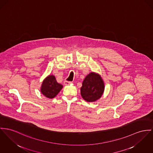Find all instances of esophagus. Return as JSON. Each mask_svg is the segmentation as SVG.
Returning <instances> with one entry per match:
<instances>
[{
  "instance_id": "34e87169",
  "label": "esophagus",
  "mask_w": 153,
  "mask_h": 153,
  "mask_svg": "<svg viewBox=\"0 0 153 153\" xmlns=\"http://www.w3.org/2000/svg\"><path fill=\"white\" fill-rule=\"evenodd\" d=\"M71 83V82H68L67 81H65L64 82V84L65 85H70Z\"/></svg>"
}]
</instances>
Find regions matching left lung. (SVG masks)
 Segmentation results:
<instances>
[{
  "instance_id": "left-lung-1",
  "label": "left lung",
  "mask_w": 153,
  "mask_h": 153,
  "mask_svg": "<svg viewBox=\"0 0 153 153\" xmlns=\"http://www.w3.org/2000/svg\"><path fill=\"white\" fill-rule=\"evenodd\" d=\"M104 83L98 73L91 72L87 75L81 88L82 97L88 102H96L104 93Z\"/></svg>"
}]
</instances>
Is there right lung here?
Returning a JSON list of instances; mask_svg holds the SVG:
<instances>
[{"label":"right lung","mask_w":153,"mask_h":153,"mask_svg":"<svg viewBox=\"0 0 153 153\" xmlns=\"http://www.w3.org/2000/svg\"><path fill=\"white\" fill-rule=\"evenodd\" d=\"M62 88V85L57 82L53 75H49L42 82L41 92L46 97L53 99L60 92Z\"/></svg>","instance_id":"right-lung-1"}]
</instances>
